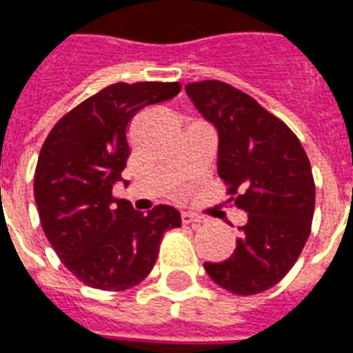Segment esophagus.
I'll use <instances>...</instances> for the list:
<instances>
[{
  "label": "esophagus",
  "mask_w": 353,
  "mask_h": 353,
  "mask_svg": "<svg viewBox=\"0 0 353 353\" xmlns=\"http://www.w3.org/2000/svg\"><path fill=\"white\" fill-rule=\"evenodd\" d=\"M205 221H206V219H203V217L197 216V214H190V212H184V214H182V223H184V225L199 227V225H203Z\"/></svg>",
  "instance_id": "1"
}]
</instances>
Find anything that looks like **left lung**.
I'll list each match as a JSON object with an SVG mask.
<instances>
[{"instance_id":"left-lung-1","label":"left lung","mask_w":353,"mask_h":353,"mask_svg":"<svg viewBox=\"0 0 353 353\" xmlns=\"http://www.w3.org/2000/svg\"><path fill=\"white\" fill-rule=\"evenodd\" d=\"M186 92L217 128V174L229 205L248 214L234 253L205 262L206 274L238 296L261 294L292 270L311 234V161L292 130L236 87L205 79L188 83Z\"/></svg>"}]
</instances>
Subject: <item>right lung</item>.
<instances>
[{
	"label": "right lung",
	"mask_w": 353,
	"mask_h": 353,
	"mask_svg": "<svg viewBox=\"0 0 353 353\" xmlns=\"http://www.w3.org/2000/svg\"><path fill=\"white\" fill-rule=\"evenodd\" d=\"M180 89L179 81L111 83L61 117L42 145L33 182L42 230L87 287L121 292L139 285L163 234L182 225L173 206L141 214L113 195L130 154L132 117Z\"/></svg>",
	"instance_id": "right-lung-1"
}]
</instances>
